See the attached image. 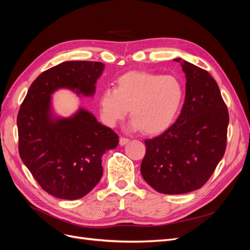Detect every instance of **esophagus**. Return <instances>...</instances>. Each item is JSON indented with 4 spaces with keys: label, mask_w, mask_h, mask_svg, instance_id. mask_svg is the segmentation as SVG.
Instances as JSON below:
<instances>
[{
    "label": "esophagus",
    "mask_w": 250,
    "mask_h": 250,
    "mask_svg": "<svg viewBox=\"0 0 250 250\" xmlns=\"http://www.w3.org/2000/svg\"><path fill=\"white\" fill-rule=\"evenodd\" d=\"M129 142V140L128 139H125V138H120V145L121 146H124V145H126V144Z\"/></svg>",
    "instance_id": "esophagus-1"
}]
</instances>
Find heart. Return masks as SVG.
<instances>
[{
	"label": "heart",
	"mask_w": 250,
	"mask_h": 250,
	"mask_svg": "<svg viewBox=\"0 0 250 250\" xmlns=\"http://www.w3.org/2000/svg\"><path fill=\"white\" fill-rule=\"evenodd\" d=\"M184 96L183 83L172 75L126 73L118 79L117 87H106L101 93L102 120L107 126L115 127L127 116L130 107V130L161 133L174 123Z\"/></svg>",
	"instance_id": "1"
}]
</instances>
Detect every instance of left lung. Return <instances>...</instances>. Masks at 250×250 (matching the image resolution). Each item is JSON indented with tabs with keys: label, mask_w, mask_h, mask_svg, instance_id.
Segmentation results:
<instances>
[{
	"label": "left lung",
	"mask_w": 250,
	"mask_h": 250,
	"mask_svg": "<svg viewBox=\"0 0 250 250\" xmlns=\"http://www.w3.org/2000/svg\"><path fill=\"white\" fill-rule=\"evenodd\" d=\"M186 98L176 122L161 135L146 140L141 173L163 194L198 190L214 173L226 147L229 111L216 80L181 58Z\"/></svg>",
	"instance_id": "1"
}]
</instances>
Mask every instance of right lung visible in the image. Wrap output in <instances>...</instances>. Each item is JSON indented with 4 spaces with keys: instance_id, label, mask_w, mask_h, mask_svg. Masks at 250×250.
<instances>
[{
    "instance_id": "right-lung-1",
    "label": "right lung",
    "mask_w": 250,
    "mask_h": 250,
    "mask_svg": "<svg viewBox=\"0 0 250 250\" xmlns=\"http://www.w3.org/2000/svg\"><path fill=\"white\" fill-rule=\"evenodd\" d=\"M104 67L93 62L53 66L34 80L21 105L20 156L39 185L56 198L75 200L92 191L102 177V155L119 144L118 135L84 107L70 117L53 108L52 95L59 89L94 97Z\"/></svg>"
}]
</instances>
